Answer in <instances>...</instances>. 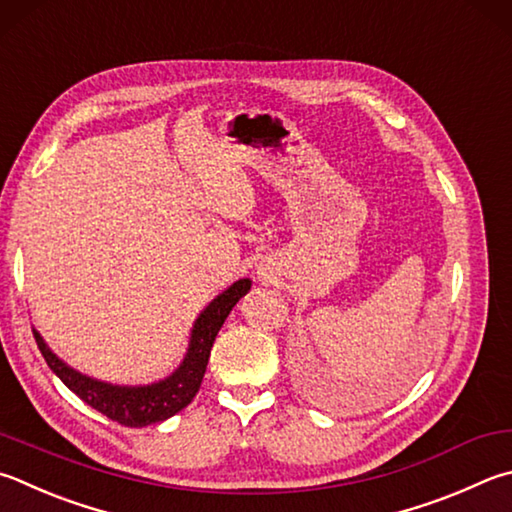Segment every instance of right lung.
Segmentation results:
<instances>
[{
    "label": "right lung",
    "mask_w": 512,
    "mask_h": 512,
    "mask_svg": "<svg viewBox=\"0 0 512 512\" xmlns=\"http://www.w3.org/2000/svg\"><path fill=\"white\" fill-rule=\"evenodd\" d=\"M250 291V280H239L228 291L217 295L194 322L190 349L185 353L181 367L170 378L161 383L147 387H118L109 383H100L89 376H82L78 371L64 365L55 353L44 345L40 333L33 329L37 347H40L46 365L53 369L64 385L73 394L80 396L87 405L94 407L100 414H105L111 421L125 427H145L152 423H161L165 418L181 412L183 407L192 403L197 396L203 374H206L212 342H215L221 324L226 322L232 306L239 302L241 295Z\"/></svg>",
    "instance_id": "right-lung-1"
}]
</instances>
